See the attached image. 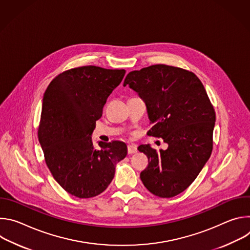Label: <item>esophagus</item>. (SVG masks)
I'll return each mask as SVG.
<instances>
[{
	"label": "esophagus",
	"mask_w": 250,
	"mask_h": 250,
	"mask_svg": "<svg viewBox=\"0 0 250 250\" xmlns=\"http://www.w3.org/2000/svg\"><path fill=\"white\" fill-rule=\"evenodd\" d=\"M137 152V148L135 146H127V153L128 154H133Z\"/></svg>",
	"instance_id": "obj_1"
}]
</instances>
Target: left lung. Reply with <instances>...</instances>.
I'll use <instances>...</instances> for the list:
<instances>
[{"mask_svg": "<svg viewBox=\"0 0 250 250\" xmlns=\"http://www.w3.org/2000/svg\"><path fill=\"white\" fill-rule=\"evenodd\" d=\"M126 85L146 102L153 124L147 134L168 144L158 151L138 146L148 158L140 179L155 196H177L194 182L212 151L216 113L205 87L191 71L165 64L131 71Z\"/></svg>", "mask_w": 250, "mask_h": 250, "instance_id": "8db88e82", "label": "left lung"}]
</instances>
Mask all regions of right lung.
<instances>
[{
	"label": "right lung",
	"mask_w": 250,
	"mask_h": 250,
	"mask_svg": "<svg viewBox=\"0 0 250 250\" xmlns=\"http://www.w3.org/2000/svg\"><path fill=\"white\" fill-rule=\"evenodd\" d=\"M125 74V69L92 65L71 68L43 95L39 140L53 178L72 196L87 199L104 192L116 164L126 156L125 142L100 141L97 148L91 138L106 99Z\"/></svg>",
	"instance_id": "add662e5"
}]
</instances>
